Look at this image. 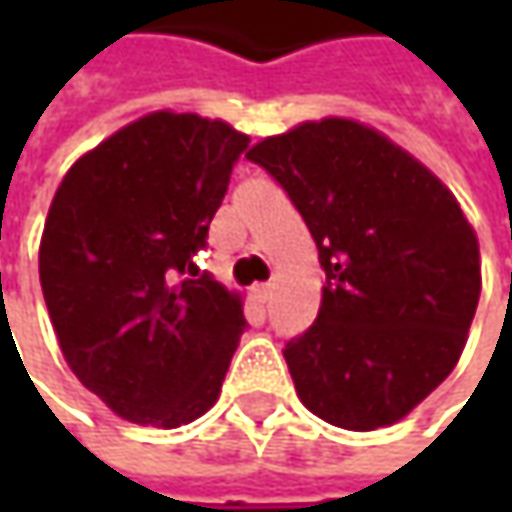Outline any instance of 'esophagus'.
Masks as SVG:
<instances>
[{
  "label": "esophagus",
  "instance_id": "34e87169",
  "mask_svg": "<svg viewBox=\"0 0 512 512\" xmlns=\"http://www.w3.org/2000/svg\"><path fill=\"white\" fill-rule=\"evenodd\" d=\"M253 293H256V299L265 305V302H270V296H273V285H259Z\"/></svg>",
  "mask_w": 512,
  "mask_h": 512
}]
</instances>
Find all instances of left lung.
I'll return each instance as SVG.
<instances>
[{"instance_id": "obj_1", "label": "left lung", "mask_w": 512, "mask_h": 512, "mask_svg": "<svg viewBox=\"0 0 512 512\" xmlns=\"http://www.w3.org/2000/svg\"><path fill=\"white\" fill-rule=\"evenodd\" d=\"M247 159L285 187L325 267L313 327L285 362L307 410L379 430L453 373L482 293L476 230L430 168L356 119L267 136Z\"/></svg>"}]
</instances>
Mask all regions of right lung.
<instances>
[{"label": "right lung", "mask_w": 512, "mask_h": 512, "mask_svg": "<svg viewBox=\"0 0 512 512\" xmlns=\"http://www.w3.org/2000/svg\"><path fill=\"white\" fill-rule=\"evenodd\" d=\"M250 136L153 110L82 153L50 202L39 282L73 376L133 424L207 413L245 330V299L193 253Z\"/></svg>", "instance_id": "right-lung-1"}]
</instances>
